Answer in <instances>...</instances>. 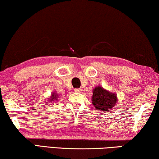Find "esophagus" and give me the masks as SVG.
Here are the masks:
<instances>
[{"label": "esophagus", "instance_id": "obj_1", "mask_svg": "<svg viewBox=\"0 0 159 159\" xmlns=\"http://www.w3.org/2000/svg\"><path fill=\"white\" fill-rule=\"evenodd\" d=\"M74 91L75 92H77V93H80V92H81V89H79V88H77V89H74Z\"/></svg>", "mask_w": 159, "mask_h": 159}]
</instances>
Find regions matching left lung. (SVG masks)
Segmentation results:
<instances>
[{
	"mask_svg": "<svg viewBox=\"0 0 159 159\" xmlns=\"http://www.w3.org/2000/svg\"><path fill=\"white\" fill-rule=\"evenodd\" d=\"M117 98L115 93L103 89L102 87L98 86L93 90L92 103L98 111L108 112L115 107Z\"/></svg>",
	"mask_w": 159,
	"mask_h": 159,
	"instance_id": "1",
	"label": "left lung"
}]
</instances>
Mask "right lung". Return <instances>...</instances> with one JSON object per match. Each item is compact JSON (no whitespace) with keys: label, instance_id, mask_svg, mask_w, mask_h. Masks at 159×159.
Masks as SVG:
<instances>
[{"label":"right lung","instance_id":"1","mask_svg":"<svg viewBox=\"0 0 159 159\" xmlns=\"http://www.w3.org/2000/svg\"><path fill=\"white\" fill-rule=\"evenodd\" d=\"M57 95L56 93H53L52 94V96L50 98V101H53L57 100Z\"/></svg>","mask_w":159,"mask_h":159}]
</instances>
